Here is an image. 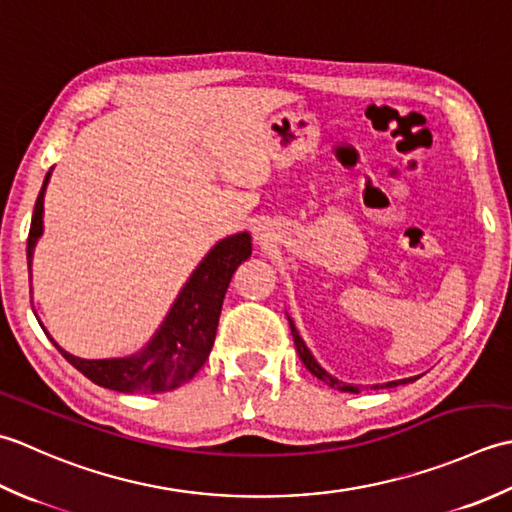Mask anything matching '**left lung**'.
I'll return each instance as SVG.
<instances>
[{"mask_svg":"<svg viewBox=\"0 0 512 512\" xmlns=\"http://www.w3.org/2000/svg\"><path fill=\"white\" fill-rule=\"evenodd\" d=\"M289 327H291V336H294V342H296V351H298V356H300V360H302V364H305V367L316 375L318 380H322V382H327L331 389H338V391H344V393H360V389L358 387H351V384H344V382H340V380H336L333 378V375H329L325 369L320 367V364L316 362V358L311 356V351L307 349V344L302 342V338L298 336V331H296V327H294V322L289 320ZM417 378H406V380H398V382H387V384H375V387H380V389H391V387H398V384H406V382H415Z\"/></svg>","mask_w":512,"mask_h":512,"instance_id":"obj_1","label":"left lung"}]
</instances>
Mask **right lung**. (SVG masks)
I'll use <instances>...</instances> for the list:
<instances>
[{
  "instance_id": "right-lung-1",
  "label": "right lung",
  "mask_w": 512,
  "mask_h": 512,
  "mask_svg": "<svg viewBox=\"0 0 512 512\" xmlns=\"http://www.w3.org/2000/svg\"><path fill=\"white\" fill-rule=\"evenodd\" d=\"M48 179L50 174H46L44 185H41L33 223H30L26 247L28 265L33 263L37 238L44 232L41 214H44ZM249 256H252V236L247 232L234 234L214 245L212 252L203 258V263L196 267L192 278L185 283L168 318L154 333L152 342L130 358L83 360L70 356L55 340H50L72 367L99 387L121 393H163L181 387L194 378V373L210 356L229 280H232L238 265Z\"/></svg>"
}]
</instances>
